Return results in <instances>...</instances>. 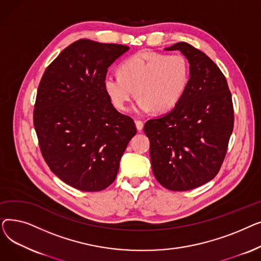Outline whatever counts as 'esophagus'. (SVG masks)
I'll return each mask as SVG.
<instances>
[{
  "instance_id": "obj_1",
  "label": "esophagus",
  "mask_w": 261,
  "mask_h": 261,
  "mask_svg": "<svg viewBox=\"0 0 261 261\" xmlns=\"http://www.w3.org/2000/svg\"><path fill=\"white\" fill-rule=\"evenodd\" d=\"M135 126H136V129H138L139 131H142L143 127H144V122L140 119H136L135 120Z\"/></svg>"
}]
</instances>
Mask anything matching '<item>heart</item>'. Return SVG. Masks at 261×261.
Wrapping results in <instances>:
<instances>
[{
    "label": "heart",
    "instance_id": "obj_1",
    "mask_svg": "<svg viewBox=\"0 0 261 261\" xmlns=\"http://www.w3.org/2000/svg\"><path fill=\"white\" fill-rule=\"evenodd\" d=\"M119 74L105 78L106 92L119 111H125L136 95L139 112H169L183 97L189 81V68L181 56L153 51L129 57L120 64Z\"/></svg>",
    "mask_w": 261,
    "mask_h": 261
}]
</instances>
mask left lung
Masks as SVG:
<instances>
[{
  "instance_id": "8db88e82",
  "label": "left lung",
  "mask_w": 261,
  "mask_h": 261,
  "mask_svg": "<svg viewBox=\"0 0 261 261\" xmlns=\"http://www.w3.org/2000/svg\"><path fill=\"white\" fill-rule=\"evenodd\" d=\"M167 50L187 58L189 81L171 111L149 119L144 131L158 182L173 191H186L210 182L224 161L234 128V107L223 73L200 49L186 42Z\"/></svg>"
}]
</instances>
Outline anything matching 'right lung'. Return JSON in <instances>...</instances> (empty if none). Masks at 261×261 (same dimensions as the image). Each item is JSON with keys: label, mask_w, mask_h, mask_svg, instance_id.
<instances>
[{"label": "right lung", "mask_w": 261, "mask_h": 261, "mask_svg": "<svg viewBox=\"0 0 261 261\" xmlns=\"http://www.w3.org/2000/svg\"><path fill=\"white\" fill-rule=\"evenodd\" d=\"M129 49L80 39L64 48L41 78L34 109L39 147L49 169L78 190L111 185L136 134L105 89L108 67Z\"/></svg>", "instance_id": "right-lung-1"}]
</instances>
